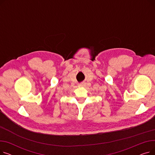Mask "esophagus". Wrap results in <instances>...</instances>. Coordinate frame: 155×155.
I'll use <instances>...</instances> for the list:
<instances>
[{"label":"esophagus","instance_id":"1","mask_svg":"<svg viewBox=\"0 0 155 155\" xmlns=\"http://www.w3.org/2000/svg\"><path fill=\"white\" fill-rule=\"evenodd\" d=\"M85 85V84L84 82H81L80 84H79V86L80 87H84Z\"/></svg>","mask_w":155,"mask_h":155}]
</instances>
